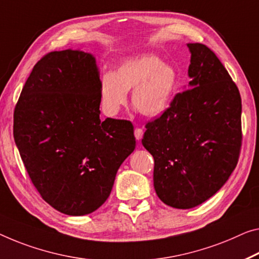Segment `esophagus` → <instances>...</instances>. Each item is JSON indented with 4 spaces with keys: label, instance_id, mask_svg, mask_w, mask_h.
<instances>
[{
    "label": "esophagus",
    "instance_id": "obj_1",
    "mask_svg": "<svg viewBox=\"0 0 259 259\" xmlns=\"http://www.w3.org/2000/svg\"><path fill=\"white\" fill-rule=\"evenodd\" d=\"M134 135H135V139H137V140H141L143 137V130L140 128V127H137V128L134 130Z\"/></svg>",
    "mask_w": 259,
    "mask_h": 259
}]
</instances>
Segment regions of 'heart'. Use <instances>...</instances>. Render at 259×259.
<instances>
[{
    "label": "heart",
    "instance_id": "obj_1",
    "mask_svg": "<svg viewBox=\"0 0 259 259\" xmlns=\"http://www.w3.org/2000/svg\"><path fill=\"white\" fill-rule=\"evenodd\" d=\"M180 77L172 65L155 55L127 59L113 73L101 78V104L107 116H116L132 91V104L146 117H160L176 96Z\"/></svg>",
    "mask_w": 259,
    "mask_h": 259
}]
</instances>
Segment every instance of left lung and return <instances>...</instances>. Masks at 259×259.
Masks as SVG:
<instances>
[{
	"mask_svg": "<svg viewBox=\"0 0 259 259\" xmlns=\"http://www.w3.org/2000/svg\"><path fill=\"white\" fill-rule=\"evenodd\" d=\"M188 89L149 121L142 145L153 155L154 188L174 208L189 209L214 196L235 169L242 143L240 91L218 57L188 44Z\"/></svg>",
	"mask_w": 259,
	"mask_h": 259,
	"instance_id": "1",
	"label": "left lung"
}]
</instances>
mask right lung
Here are the masks:
<instances>
[{
	"label": "right lung",
	"instance_id": "obj_1",
	"mask_svg": "<svg viewBox=\"0 0 259 259\" xmlns=\"http://www.w3.org/2000/svg\"><path fill=\"white\" fill-rule=\"evenodd\" d=\"M96 59L79 50L51 52L31 71L14 112V138L41 198L67 215L93 213L109 198L133 153L132 122L101 120Z\"/></svg>",
	"mask_w": 259,
	"mask_h": 259
}]
</instances>
